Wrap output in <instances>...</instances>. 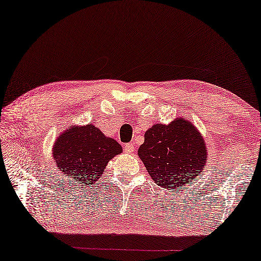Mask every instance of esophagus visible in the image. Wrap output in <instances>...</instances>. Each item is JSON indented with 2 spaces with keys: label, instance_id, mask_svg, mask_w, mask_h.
Wrapping results in <instances>:
<instances>
[{
  "label": "esophagus",
  "instance_id": "1",
  "mask_svg": "<svg viewBox=\"0 0 261 261\" xmlns=\"http://www.w3.org/2000/svg\"><path fill=\"white\" fill-rule=\"evenodd\" d=\"M124 151H125L126 153H131L135 151V145L132 143H127L125 146H124Z\"/></svg>",
  "mask_w": 261,
  "mask_h": 261
}]
</instances>
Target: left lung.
<instances>
[{
    "label": "left lung",
    "mask_w": 261,
    "mask_h": 261,
    "mask_svg": "<svg viewBox=\"0 0 261 261\" xmlns=\"http://www.w3.org/2000/svg\"><path fill=\"white\" fill-rule=\"evenodd\" d=\"M153 181L169 190L192 185L205 167L206 147L200 132L188 119L154 124L145 132L138 150Z\"/></svg>",
    "instance_id": "1"
}]
</instances>
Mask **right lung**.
Returning <instances> with one entry per match:
<instances>
[{
  "label": "right lung",
  "instance_id": "right-lung-1",
  "mask_svg": "<svg viewBox=\"0 0 261 261\" xmlns=\"http://www.w3.org/2000/svg\"><path fill=\"white\" fill-rule=\"evenodd\" d=\"M122 151L115 139L106 137L100 129L87 124L65 130L57 138L52 154L69 182L93 185L100 179L109 160Z\"/></svg>",
  "mask_w": 261,
  "mask_h": 261
}]
</instances>
